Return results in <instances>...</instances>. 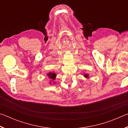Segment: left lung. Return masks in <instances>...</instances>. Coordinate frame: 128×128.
<instances>
[{
    "label": "left lung",
    "mask_w": 128,
    "mask_h": 128,
    "mask_svg": "<svg viewBox=\"0 0 128 128\" xmlns=\"http://www.w3.org/2000/svg\"><path fill=\"white\" fill-rule=\"evenodd\" d=\"M84 77H85V78H86V79H88V78H90L89 74H87V73H84Z\"/></svg>",
    "instance_id": "8db88e82"
}]
</instances>
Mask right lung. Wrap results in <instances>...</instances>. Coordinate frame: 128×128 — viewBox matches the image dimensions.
<instances>
[{
	"label": "right lung",
	"mask_w": 128,
	"mask_h": 128,
	"mask_svg": "<svg viewBox=\"0 0 128 128\" xmlns=\"http://www.w3.org/2000/svg\"><path fill=\"white\" fill-rule=\"evenodd\" d=\"M47 77L49 78L50 81V84L51 85V84H52L51 82H53V84H55V82H54V80H55L56 77V73L55 72H50L48 73H47Z\"/></svg>",
	"instance_id": "1"
}]
</instances>
